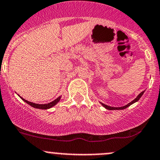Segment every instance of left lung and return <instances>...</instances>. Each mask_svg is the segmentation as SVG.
<instances>
[{"instance_id": "1", "label": "left lung", "mask_w": 160, "mask_h": 160, "mask_svg": "<svg viewBox=\"0 0 160 160\" xmlns=\"http://www.w3.org/2000/svg\"><path fill=\"white\" fill-rule=\"evenodd\" d=\"M144 92H145V91L142 92L141 93H139V95H138V96L136 97V98H135L134 100H132V101L131 102L128 103L127 105H124V106H122V107H112V106H109V105H105V104H103V103H102V102H100V103H101L103 107H105V108H106V109H108V110H122V109H125V108H127V107H129L131 105H132L133 103H135V102H136L139 101V98H140L141 97H142V95L143 94H144Z\"/></svg>"}]
</instances>
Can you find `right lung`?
Instances as JSON below:
<instances>
[{"label":"right lung","mask_w":160,"mask_h":160,"mask_svg":"<svg viewBox=\"0 0 160 160\" xmlns=\"http://www.w3.org/2000/svg\"><path fill=\"white\" fill-rule=\"evenodd\" d=\"M20 98H21L23 101L25 102L27 104H28L29 105H31V107H33V108H39V109H48V108H52L53 106H55V105L57 104L59 101H60L62 96L58 97V98H56V99L54 100V101L51 102H49V103H47V104H36V103L31 102H29V101H28V100H25L24 98H23L22 97H21V96H20Z\"/></svg>","instance_id":"obj_1"}]
</instances>
